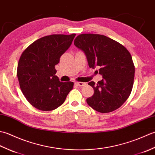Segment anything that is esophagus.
I'll return each mask as SVG.
<instances>
[{
  "label": "esophagus",
  "mask_w": 155,
  "mask_h": 155,
  "mask_svg": "<svg viewBox=\"0 0 155 155\" xmlns=\"http://www.w3.org/2000/svg\"><path fill=\"white\" fill-rule=\"evenodd\" d=\"M76 84H77V85H78V86H79V87H84L85 85L87 84L85 83H82V82H77Z\"/></svg>",
  "instance_id": "esophagus-1"
}]
</instances>
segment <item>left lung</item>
<instances>
[{
    "label": "left lung",
    "mask_w": 155,
    "mask_h": 155,
    "mask_svg": "<svg viewBox=\"0 0 155 155\" xmlns=\"http://www.w3.org/2000/svg\"><path fill=\"white\" fill-rule=\"evenodd\" d=\"M77 48L84 51L90 68L99 67L103 79L95 84L94 94L87 104L99 113H110L120 107L133 89L134 65L129 51L123 45L106 36L81 34L74 41Z\"/></svg>",
    "instance_id": "1"
}]
</instances>
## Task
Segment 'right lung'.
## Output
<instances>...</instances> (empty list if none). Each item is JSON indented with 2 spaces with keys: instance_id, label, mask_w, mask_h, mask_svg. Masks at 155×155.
<instances>
[{
  "instance_id": "add662e5",
  "label": "right lung",
  "mask_w": 155,
  "mask_h": 155,
  "mask_svg": "<svg viewBox=\"0 0 155 155\" xmlns=\"http://www.w3.org/2000/svg\"><path fill=\"white\" fill-rule=\"evenodd\" d=\"M75 35L45 36L22 52L16 72L19 85L28 103L37 109H56L63 104L73 88V82L59 81L55 75V65L70 47Z\"/></svg>"
}]
</instances>
